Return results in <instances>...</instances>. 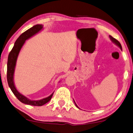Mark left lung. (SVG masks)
<instances>
[{
  "instance_id": "left-lung-1",
  "label": "left lung",
  "mask_w": 133,
  "mask_h": 133,
  "mask_svg": "<svg viewBox=\"0 0 133 133\" xmlns=\"http://www.w3.org/2000/svg\"><path fill=\"white\" fill-rule=\"evenodd\" d=\"M109 38H110V40H111V41H112L114 44H115L116 45H117V46H118V47H119V48L121 49V50L122 51V45H121L120 43L117 40V39H115V38H113V37H112L111 36H109ZM74 103H75V106H76V107H77V108H78V109H79V107L77 106V104H76L75 102V101H74Z\"/></svg>"
}]
</instances>
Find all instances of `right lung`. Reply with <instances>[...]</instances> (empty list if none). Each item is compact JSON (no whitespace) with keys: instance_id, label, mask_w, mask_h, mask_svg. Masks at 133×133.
<instances>
[{"instance_id":"1","label":"right lung","mask_w":133,"mask_h":133,"mask_svg":"<svg viewBox=\"0 0 133 133\" xmlns=\"http://www.w3.org/2000/svg\"><path fill=\"white\" fill-rule=\"evenodd\" d=\"M43 29V25L36 24L21 34L16 41L15 45L10 52L9 53L8 57V64H7V79H8L9 87L10 88L13 94L21 102H22L23 103L29 104V105L43 106L50 101L54 94L52 93L50 96L45 98L38 100V101H32L23 95L21 94L16 89L15 82H14V74H15L16 62H17V57L21 49L27 39L31 38V37L38 33Z\"/></svg>"}]
</instances>
